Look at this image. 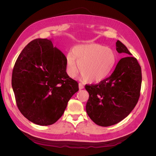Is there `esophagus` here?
I'll return each instance as SVG.
<instances>
[{
	"instance_id": "34e87169",
	"label": "esophagus",
	"mask_w": 156,
	"mask_h": 156,
	"mask_svg": "<svg viewBox=\"0 0 156 156\" xmlns=\"http://www.w3.org/2000/svg\"><path fill=\"white\" fill-rule=\"evenodd\" d=\"M79 90H81V89L84 88V86L81 83H79Z\"/></svg>"
}]
</instances>
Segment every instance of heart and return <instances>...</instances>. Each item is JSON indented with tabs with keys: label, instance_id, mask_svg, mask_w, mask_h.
I'll return each instance as SVG.
<instances>
[{
	"label": "heart",
	"instance_id": "heart-1",
	"mask_svg": "<svg viewBox=\"0 0 156 156\" xmlns=\"http://www.w3.org/2000/svg\"><path fill=\"white\" fill-rule=\"evenodd\" d=\"M116 56L111 49L99 44H87L75 47L66 56V72L74 78L79 68L83 81L100 83L114 69Z\"/></svg>",
	"mask_w": 156,
	"mask_h": 156
}]
</instances>
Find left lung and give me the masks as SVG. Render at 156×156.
<instances>
[{
	"label": "left lung",
	"mask_w": 156,
	"mask_h": 156,
	"mask_svg": "<svg viewBox=\"0 0 156 156\" xmlns=\"http://www.w3.org/2000/svg\"><path fill=\"white\" fill-rule=\"evenodd\" d=\"M118 53H124L109 77L96 84H86L89 94L86 111L97 125L107 127L119 123L129 115L137 103L142 83L137 60L118 40Z\"/></svg>",
	"instance_id": "left-lung-1"
}]
</instances>
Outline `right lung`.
<instances>
[{"mask_svg": "<svg viewBox=\"0 0 156 156\" xmlns=\"http://www.w3.org/2000/svg\"><path fill=\"white\" fill-rule=\"evenodd\" d=\"M65 55L50 40L37 38L23 49L14 65L12 86L21 114L40 126L62 116L79 84L66 73Z\"/></svg>", "mask_w": 156, "mask_h": 156, "instance_id": "add662e5", "label": "right lung"}]
</instances>
